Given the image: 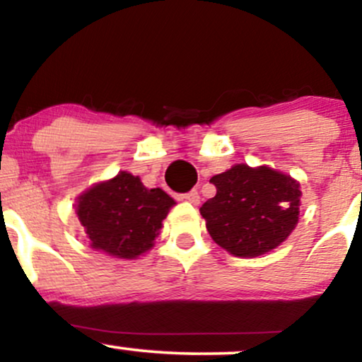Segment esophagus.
I'll list each match as a JSON object with an SVG mask.
<instances>
[{"label": "esophagus", "instance_id": "34e87169", "mask_svg": "<svg viewBox=\"0 0 362 362\" xmlns=\"http://www.w3.org/2000/svg\"><path fill=\"white\" fill-rule=\"evenodd\" d=\"M180 199H182V201L192 202V204H199V199H201V195H199L197 190H190V192L182 194Z\"/></svg>", "mask_w": 362, "mask_h": 362}]
</instances>
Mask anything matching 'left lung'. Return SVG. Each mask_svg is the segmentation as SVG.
I'll return each instance as SVG.
<instances>
[{"label": "left lung", "instance_id": "left-lung-1", "mask_svg": "<svg viewBox=\"0 0 362 362\" xmlns=\"http://www.w3.org/2000/svg\"><path fill=\"white\" fill-rule=\"evenodd\" d=\"M216 195L201 207L211 238L236 257L274 250L296 228L300 184L269 167L235 165L211 178Z\"/></svg>", "mask_w": 362, "mask_h": 362}]
</instances>
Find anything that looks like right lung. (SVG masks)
Segmentation results:
<instances>
[{"label":"right lung","instance_id":"add662e5","mask_svg":"<svg viewBox=\"0 0 362 362\" xmlns=\"http://www.w3.org/2000/svg\"><path fill=\"white\" fill-rule=\"evenodd\" d=\"M173 204L161 189H148L139 177L119 172L81 194L76 214L91 248L117 259H136L155 245L161 221Z\"/></svg>","mask_w":362,"mask_h":362}]
</instances>
